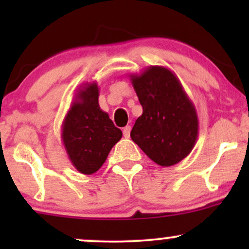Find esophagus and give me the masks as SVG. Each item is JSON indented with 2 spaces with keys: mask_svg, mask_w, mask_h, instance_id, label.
<instances>
[{
  "mask_svg": "<svg viewBox=\"0 0 249 249\" xmlns=\"http://www.w3.org/2000/svg\"><path fill=\"white\" fill-rule=\"evenodd\" d=\"M130 132H131V126H128V125L123 128V134H124L125 138H128V137H130Z\"/></svg>",
  "mask_w": 249,
  "mask_h": 249,
  "instance_id": "obj_1",
  "label": "esophagus"
}]
</instances>
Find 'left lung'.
Wrapping results in <instances>:
<instances>
[{
  "label": "left lung",
  "mask_w": 249,
  "mask_h": 249,
  "mask_svg": "<svg viewBox=\"0 0 249 249\" xmlns=\"http://www.w3.org/2000/svg\"><path fill=\"white\" fill-rule=\"evenodd\" d=\"M130 79L142 107L131 138L156 164L164 167L178 164L198 139L196 107L167 68L151 65L141 75H130Z\"/></svg>",
  "instance_id": "obj_1"
}]
</instances>
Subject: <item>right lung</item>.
Returning <instances> with one entry per match:
<instances>
[{
	"mask_svg": "<svg viewBox=\"0 0 249 249\" xmlns=\"http://www.w3.org/2000/svg\"><path fill=\"white\" fill-rule=\"evenodd\" d=\"M98 97L96 82L82 85L62 124V142L71 164L87 176L102 167L111 148L123 136L99 107Z\"/></svg>",
	"mask_w": 249,
	"mask_h": 249,
	"instance_id": "1",
	"label": "right lung"
}]
</instances>
